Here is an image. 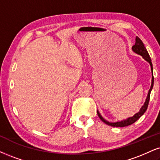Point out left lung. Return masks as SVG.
Segmentation results:
<instances>
[{
  "label": "left lung",
  "mask_w": 160,
  "mask_h": 160,
  "mask_svg": "<svg viewBox=\"0 0 160 160\" xmlns=\"http://www.w3.org/2000/svg\"><path fill=\"white\" fill-rule=\"evenodd\" d=\"M132 50H133V52H135L136 53H137V54L140 55V56H142L144 59H145L148 62L150 63V65H151V72H152V82H151V88H150V90L148 91V97L146 98V101H145L144 105L142 107L139 113H136L135 115L133 116H132V117L128 118V119L123 120V121L114 122V123H113V122H109L106 121V120H104L103 118H102V116L100 115V113H98V111H97V114H98V117L100 118V119H101L103 122H104L105 124H107V125H108L112 126V127H126V126L132 125V124L134 123L136 121H137V120L143 115L144 113L146 111L148 106V104H149L150 95H151V90H152L153 86V65H152V62H151V57H150L148 52L146 48H145V47L144 46L143 42L138 36L136 38V43H135V44L133 46V47H132Z\"/></svg>",
  "instance_id": "left-lung-1"
}]
</instances>
